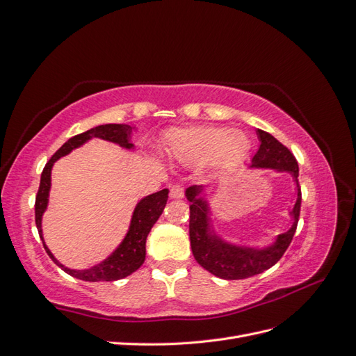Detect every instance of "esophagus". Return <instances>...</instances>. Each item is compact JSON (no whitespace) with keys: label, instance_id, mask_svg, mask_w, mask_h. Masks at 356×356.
<instances>
[{"label":"esophagus","instance_id":"1","mask_svg":"<svg viewBox=\"0 0 356 356\" xmlns=\"http://www.w3.org/2000/svg\"><path fill=\"white\" fill-rule=\"evenodd\" d=\"M184 194H185V189H184V186H181V185H172L171 186L170 195L172 198H181V197H184Z\"/></svg>","mask_w":356,"mask_h":356}]
</instances>
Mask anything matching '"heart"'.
<instances>
[{
  "label": "heart",
  "mask_w": 356,
  "mask_h": 356,
  "mask_svg": "<svg viewBox=\"0 0 356 356\" xmlns=\"http://www.w3.org/2000/svg\"><path fill=\"white\" fill-rule=\"evenodd\" d=\"M249 138L243 131L217 127L177 130L168 139V153L185 163H203L213 158L218 168H230L249 152Z\"/></svg>",
  "instance_id": "1"
}]
</instances>
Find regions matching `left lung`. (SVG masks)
<instances>
[{
    "mask_svg": "<svg viewBox=\"0 0 356 356\" xmlns=\"http://www.w3.org/2000/svg\"><path fill=\"white\" fill-rule=\"evenodd\" d=\"M259 148L252 159L253 168H273L276 171L290 172L296 181L297 200L293 211V226L285 234L277 235L276 241L264 249L254 247H241L226 243L216 235L209 226V203L200 194L203 186H189L186 198L189 200V239L195 261L212 273L213 276L236 280L245 279L268 270L282 258L288 245L291 244L300 216L302 193L299 186V165L294 154L270 134L258 129Z\"/></svg>",
    "mask_w": 356,
    "mask_h": 356,
    "instance_id": "1",
    "label": "left lung"
}]
</instances>
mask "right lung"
Returning a JSON list of instances; mask_svg holds the SVG:
<instances>
[{"label": "right lung", "instance_id": "right-lung-1", "mask_svg": "<svg viewBox=\"0 0 356 356\" xmlns=\"http://www.w3.org/2000/svg\"><path fill=\"white\" fill-rule=\"evenodd\" d=\"M135 127L129 126V124H103V126H97L90 129L85 134H80L70 138L66 143L57 150L51 159H49L45 165V168L40 175V184L36 195L35 203V220L36 227L40 239H42L45 250L49 258L54 261L65 273H68L70 276L77 277L80 280H86V282H100V280H106V282H112V280H118L127 277L131 273L136 271L145 261V241L147 236L150 234L153 225L161 213L163 212L165 204L168 200V189H162L159 193H154L144 197L140 200L134 211L131 216L130 227L127 235L124 236L122 243L117 247L109 258H106L103 262L97 264V266L86 268V270H71L65 267L63 264L57 261L53 253L49 252L48 247L45 245L44 236H42V216L48 206V194L49 188H51V168L57 159H60L62 156H66L71 153L74 148L83 145L86 140L92 138H102L104 140H111V143L118 144L124 148H134L135 145L130 143V135Z\"/></svg>", "mask_w": 356, "mask_h": 356}]
</instances>
